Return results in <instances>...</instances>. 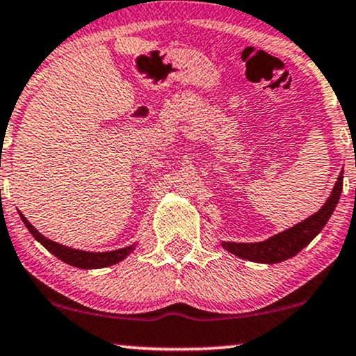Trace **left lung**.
Returning a JSON list of instances; mask_svg holds the SVG:
<instances>
[{
  "instance_id": "obj_1",
  "label": "left lung",
  "mask_w": 356,
  "mask_h": 356,
  "mask_svg": "<svg viewBox=\"0 0 356 356\" xmlns=\"http://www.w3.org/2000/svg\"><path fill=\"white\" fill-rule=\"evenodd\" d=\"M342 186L343 177L340 173L327 202L314 216L308 217L306 220L300 222L298 225L289 228V230L279 233V235L269 238V240L261 243H222V246L228 252H232V254L238 257H243V259L264 262V264H277V262L293 257L305 246H308L313 241V238L327 223L334 209L337 207L340 194H342Z\"/></svg>"
}]
</instances>
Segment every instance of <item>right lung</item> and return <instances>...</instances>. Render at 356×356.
<instances>
[{"instance_id":"right-lung-1","label":"right lung","mask_w":356,"mask_h":356,"mask_svg":"<svg viewBox=\"0 0 356 356\" xmlns=\"http://www.w3.org/2000/svg\"><path fill=\"white\" fill-rule=\"evenodd\" d=\"M22 218L24 225L27 227V230L32 233V236L35 238L37 241H40L43 246L47 248L51 254H55L58 259L65 261L66 264L79 267V269H100V267H108L111 264H116V262L123 261L129 252H133L134 246H128L123 248V250H116V251H108V252H89V251H81V250H71V248L58 245V243L48 240L38 233L35 228H33L26 217L22 213H19Z\"/></svg>"}]
</instances>
